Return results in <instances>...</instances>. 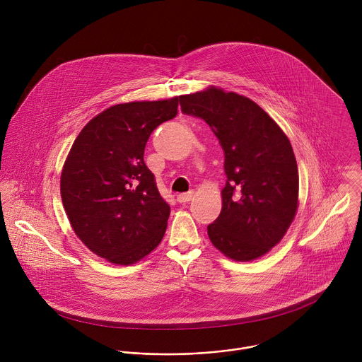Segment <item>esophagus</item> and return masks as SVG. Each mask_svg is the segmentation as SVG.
I'll return each instance as SVG.
<instances>
[{
	"mask_svg": "<svg viewBox=\"0 0 362 362\" xmlns=\"http://www.w3.org/2000/svg\"><path fill=\"white\" fill-rule=\"evenodd\" d=\"M194 199V192H185V194H180V195H177V202H180V204H187V202H189V201H192Z\"/></svg>",
	"mask_w": 362,
	"mask_h": 362,
	"instance_id": "34e87169",
	"label": "esophagus"
}]
</instances>
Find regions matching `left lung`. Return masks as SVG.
<instances>
[{"mask_svg":"<svg viewBox=\"0 0 362 362\" xmlns=\"http://www.w3.org/2000/svg\"><path fill=\"white\" fill-rule=\"evenodd\" d=\"M181 111L201 118L224 151L226 187L211 244L234 260H254L284 237L298 207V167L291 144L258 104L210 88L180 96Z\"/></svg>","mask_w":362,"mask_h":362,"instance_id":"left-lung-1","label":"left lung"}]
</instances>
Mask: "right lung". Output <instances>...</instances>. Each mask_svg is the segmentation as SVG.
Masks as SVG:
<instances>
[{
	"label": "right lung",
	"mask_w": 362,
	"mask_h": 362,
	"mask_svg": "<svg viewBox=\"0 0 362 362\" xmlns=\"http://www.w3.org/2000/svg\"><path fill=\"white\" fill-rule=\"evenodd\" d=\"M178 98L117 104L90 119L61 174V198L75 234L96 255L131 264L160 244L170 216L144 160L156 128L177 115Z\"/></svg>",
	"instance_id": "1"
}]
</instances>
